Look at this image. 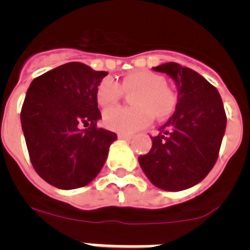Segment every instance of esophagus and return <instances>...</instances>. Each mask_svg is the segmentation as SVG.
<instances>
[{
    "instance_id": "esophagus-1",
    "label": "esophagus",
    "mask_w": 250,
    "mask_h": 250,
    "mask_svg": "<svg viewBox=\"0 0 250 250\" xmlns=\"http://www.w3.org/2000/svg\"><path fill=\"white\" fill-rule=\"evenodd\" d=\"M118 138L125 139V140H130V139H132V135L131 134H118Z\"/></svg>"
}]
</instances>
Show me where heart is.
I'll return each mask as SVG.
<instances>
[{"instance_id": "obj_1", "label": "heart", "mask_w": 250, "mask_h": 250, "mask_svg": "<svg viewBox=\"0 0 250 250\" xmlns=\"http://www.w3.org/2000/svg\"><path fill=\"white\" fill-rule=\"evenodd\" d=\"M131 94L130 107L114 106L103 114V123L116 132H134L147 126L152 115L158 120L169 118L176 107V95L167 86L161 75L149 70H136L124 75L118 83L110 79L100 81L96 89V101L100 106L115 104L123 94Z\"/></svg>"}]
</instances>
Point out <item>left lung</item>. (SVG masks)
Instances as JSON below:
<instances>
[{
	"mask_svg": "<svg viewBox=\"0 0 250 250\" xmlns=\"http://www.w3.org/2000/svg\"><path fill=\"white\" fill-rule=\"evenodd\" d=\"M152 68L175 81L178 104L139 163L155 187L184 190L202 182L215 164L227 126L224 105L218 90L191 68L176 62Z\"/></svg>",
	"mask_w": 250,
	"mask_h": 250,
	"instance_id": "left-lung-1",
	"label": "left lung"
}]
</instances>
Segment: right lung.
<instances>
[{
    "mask_svg": "<svg viewBox=\"0 0 250 250\" xmlns=\"http://www.w3.org/2000/svg\"><path fill=\"white\" fill-rule=\"evenodd\" d=\"M107 75L68 62L36 77L21 109L32 167L48 184L76 189L92 182L118 135L98 127L96 89Z\"/></svg>",
    "mask_w": 250,
    "mask_h": 250,
    "instance_id": "right-lung-1",
    "label": "right lung"
}]
</instances>
